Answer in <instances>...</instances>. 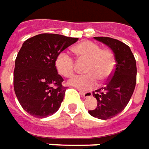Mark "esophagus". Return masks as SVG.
<instances>
[{
  "label": "esophagus",
  "mask_w": 149,
  "mask_h": 149,
  "mask_svg": "<svg viewBox=\"0 0 149 149\" xmlns=\"http://www.w3.org/2000/svg\"><path fill=\"white\" fill-rule=\"evenodd\" d=\"M79 93L81 94L84 97H91L92 95L91 91H80Z\"/></svg>",
  "instance_id": "obj_1"
}]
</instances>
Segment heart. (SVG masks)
I'll return each instance as SVG.
<instances>
[{
  "label": "heart",
  "mask_w": 149,
  "mask_h": 149,
  "mask_svg": "<svg viewBox=\"0 0 149 149\" xmlns=\"http://www.w3.org/2000/svg\"><path fill=\"white\" fill-rule=\"evenodd\" d=\"M74 52L79 62H86L84 75H77L69 80L70 86L81 90H91L96 86L98 80L105 82L115 71L116 58L111 50L101 49L91 41H83L74 47ZM58 72L64 77H71L75 71V62L67 52H61L55 59Z\"/></svg>",
  "instance_id": "obj_1"
}]
</instances>
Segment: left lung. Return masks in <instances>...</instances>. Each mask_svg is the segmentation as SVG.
I'll use <instances>...</instances> for the list:
<instances>
[{
  "label": "left lung",
  "mask_w": 149,
  "mask_h": 149,
  "mask_svg": "<svg viewBox=\"0 0 149 149\" xmlns=\"http://www.w3.org/2000/svg\"><path fill=\"white\" fill-rule=\"evenodd\" d=\"M94 38L110 47L116 58L115 71L106 87L93 91L97 107L89 111L94 117L107 120L122 112L130 100L137 80L136 60L130 48L123 42L108 37Z\"/></svg>",
  "instance_id": "left-lung-1"
}]
</instances>
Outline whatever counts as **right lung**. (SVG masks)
Wrapping results in <instances>:
<instances>
[{
	"mask_svg": "<svg viewBox=\"0 0 149 149\" xmlns=\"http://www.w3.org/2000/svg\"><path fill=\"white\" fill-rule=\"evenodd\" d=\"M54 33H42L26 39L15 61L13 86L22 107L31 116L43 118L60 107L66 87L58 74V54L78 41Z\"/></svg>",
	"mask_w": 149,
	"mask_h": 149,
	"instance_id": "1",
	"label": "right lung"
}]
</instances>
